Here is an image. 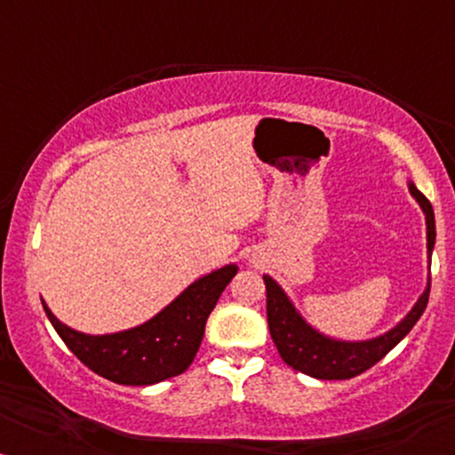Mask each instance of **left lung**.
Wrapping results in <instances>:
<instances>
[{
  "label": "left lung",
  "instance_id": "1",
  "mask_svg": "<svg viewBox=\"0 0 455 455\" xmlns=\"http://www.w3.org/2000/svg\"><path fill=\"white\" fill-rule=\"evenodd\" d=\"M410 195L420 204L427 221V257L431 260L435 248V213L427 196L416 188L414 182H408ZM267 288V323L273 344L277 346L279 356L285 364H290L294 371H300L304 375L315 379H352L377 364L385 354L394 350L400 341L410 333V329L416 325L420 315L425 313L428 302V291H431V277H428L427 288L419 296V300L410 313L377 338L346 341L335 339L321 333L310 323L304 321V316L298 313L294 302L290 300L282 285L271 275H263Z\"/></svg>",
  "mask_w": 455,
  "mask_h": 455
}]
</instances>
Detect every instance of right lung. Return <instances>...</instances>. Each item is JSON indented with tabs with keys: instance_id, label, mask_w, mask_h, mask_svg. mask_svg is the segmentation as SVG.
Listing matches in <instances>:
<instances>
[{
	"instance_id": "right-lung-1",
	"label": "right lung",
	"mask_w": 455,
	"mask_h": 455,
	"mask_svg": "<svg viewBox=\"0 0 455 455\" xmlns=\"http://www.w3.org/2000/svg\"><path fill=\"white\" fill-rule=\"evenodd\" d=\"M238 273L226 265L192 282L153 319L117 333L91 335L68 327L43 302L47 319L80 363L117 385H153L184 372L195 360L211 310Z\"/></svg>"
}]
</instances>
